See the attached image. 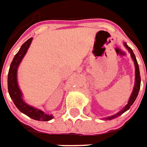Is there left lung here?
I'll use <instances>...</instances> for the list:
<instances>
[{"instance_id":"1","label":"left lung","mask_w":147,"mask_h":147,"mask_svg":"<svg viewBox=\"0 0 147 147\" xmlns=\"http://www.w3.org/2000/svg\"><path fill=\"white\" fill-rule=\"evenodd\" d=\"M124 46H125V47L127 50H128V51L131 53V56L132 59H133V61H134V64H135V86H134V89H133V92H132L131 95L130 96V98H129V100L127 102V104L126 105L125 107L123 108V109H122L120 112H119L118 113H116L115 115H112V116H109V117H107V118H105V119H109V120H112L114 118H116V117H118L119 115H121L123 113H124L126 111H127L130 108H131V106L133 105V103L135 102V99L137 98V96L138 94V92H139V89H140V84H141V78H140V73H139V67H138V62H137V60H136V58H135V55L134 54V52L131 50V47H129L127 45V43L124 42L123 43Z\"/></svg>"}]
</instances>
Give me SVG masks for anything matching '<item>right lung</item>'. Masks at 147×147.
Returning <instances> with one entry per match:
<instances>
[{"mask_svg":"<svg viewBox=\"0 0 147 147\" xmlns=\"http://www.w3.org/2000/svg\"><path fill=\"white\" fill-rule=\"evenodd\" d=\"M32 38H30L21 46V47L19 50V51L16 53V55H15V57L10 65L9 74H8L9 93L13 103L16 106V108L24 114H25L28 117L35 119V120L49 121L54 118L53 115L46 114L41 110L32 107L24 101L22 92L19 88L18 83H17V69H18V66L22 61V59L28 51V49L29 48L30 44L32 43Z\"/></svg>","mask_w":147,"mask_h":147,"instance_id":"right-lung-1","label":"right lung"}]
</instances>
